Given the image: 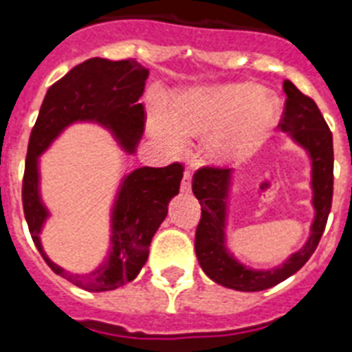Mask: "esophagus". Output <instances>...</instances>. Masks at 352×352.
Segmentation results:
<instances>
[{
  "instance_id": "1",
  "label": "esophagus",
  "mask_w": 352,
  "mask_h": 352,
  "mask_svg": "<svg viewBox=\"0 0 352 352\" xmlns=\"http://www.w3.org/2000/svg\"><path fill=\"white\" fill-rule=\"evenodd\" d=\"M191 190V175L190 171H184V175H182V182H181V191L188 193Z\"/></svg>"
}]
</instances>
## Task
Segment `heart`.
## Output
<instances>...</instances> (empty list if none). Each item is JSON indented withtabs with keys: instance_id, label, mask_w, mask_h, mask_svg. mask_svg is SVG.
<instances>
[{
	"instance_id": "1",
	"label": "heart",
	"mask_w": 352,
	"mask_h": 352,
	"mask_svg": "<svg viewBox=\"0 0 352 352\" xmlns=\"http://www.w3.org/2000/svg\"><path fill=\"white\" fill-rule=\"evenodd\" d=\"M278 104L273 97H258V88L251 85H226L197 90L175 102L170 121L179 133L204 135L234 124L215 144L217 153L245 150L253 146L276 119ZM155 133L175 146L177 137L162 126Z\"/></svg>"
}]
</instances>
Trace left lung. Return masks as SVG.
I'll return each mask as SVG.
<instances>
[{"instance_id":"1","label":"left lung","mask_w":352,"mask_h":352,"mask_svg":"<svg viewBox=\"0 0 352 352\" xmlns=\"http://www.w3.org/2000/svg\"><path fill=\"white\" fill-rule=\"evenodd\" d=\"M287 96L278 126L309 153L315 221L311 236L275 270L258 271L241 264L226 250V208L231 188L230 168L202 166L193 175L191 190L201 202V221L195 231V253L202 271L213 282L236 291H262L289 278L311 258L327 224L333 204V133L316 102L291 81H284Z\"/></svg>"}]
</instances>
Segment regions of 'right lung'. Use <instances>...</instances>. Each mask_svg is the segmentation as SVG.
I'll return each instance as SVG.
<instances>
[{
	"label": "right lung",
	"instance_id": "obj_1",
	"mask_svg": "<svg viewBox=\"0 0 352 352\" xmlns=\"http://www.w3.org/2000/svg\"><path fill=\"white\" fill-rule=\"evenodd\" d=\"M148 70L135 59L110 61L92 57L74 67L48 88L28 139L23 175V211L37 251L48 267L88 291H111L139 275L148 260V248L166 219L168 204L179 193L184 166L173 162L164 168H137L124 177L111 211V248L107 260L88 275L68 273L43 251L39 233L48 217L39 197V155L72 122L92 121L117 137L133 153L144 130V92Z\"/></svg>",
	"mask_w": 352,
	"mask_h": 352
}]
</instances>
